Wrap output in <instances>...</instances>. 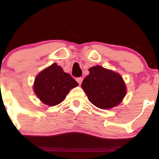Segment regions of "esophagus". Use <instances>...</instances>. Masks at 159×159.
<instances>
[{"label":"esophagus","instance_id":"1","mask_svg":"<svg viewBox=\"0 0 159 159\" xmlns=\"http://www.w3.org/2000/svg\"><path fill=\"white\" fill-rule=\"evenodd\" d=\"M76 81H78V83L79 84H81L82 83V81H83V78H82V77L77 78H76Z\"/></svg>","mask_w":159,"mask_h":159}]
</instances>
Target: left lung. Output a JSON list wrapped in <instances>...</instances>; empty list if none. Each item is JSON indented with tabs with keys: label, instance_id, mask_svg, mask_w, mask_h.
Here are the masks:
<instances>
[{
	"label": "left lung",
	"instance_id": "obj_1",
	"mask_svg": "<svg viewBox=\"0 0 159 159\" xmlns=\"http://www.w3.org/2000/svg\"><path fill=\"white\" fill-rule=\"evenodd\" d=\"M81 87L90 102L101 109H110L121 102L126 94V86L120 74L95 66L89 69Z\"/></svg>",
	"mask_w": 159,
	"mask_h": 159
}]
</instances>
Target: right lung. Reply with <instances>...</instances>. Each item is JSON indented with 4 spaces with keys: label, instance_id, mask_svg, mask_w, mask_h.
<instances>
[{
    "label": "right lung",
    "instance_id": "add662e5",
    "mask_svg": "<svg viewBox=\"0 0 159 159\" xmlns=\"http://www.w3.org/2000/svg\"><path fill=\"white\" fill-rule=\"evenodd\" d=\"M78 85V82L55 63L37 75L34 90L42 102L54 106L62 102L69 90Z\"/></svg>",
    "mask_w": 159,
    "mask_h": 159
}]
</instances>
